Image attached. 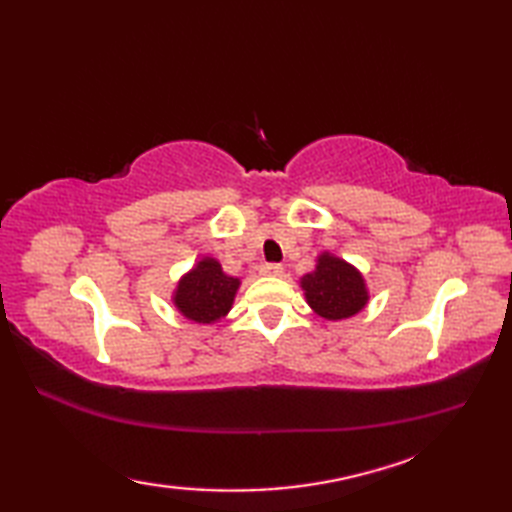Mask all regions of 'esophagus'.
Segmentation results:
<instances>
[{"label":"esophagus","mask_w":512,"mask_h":512,"mask_svg":"<svg viewBox=\"0 0 512 512\" xmlns=\"http://www.w3.org/2000/svg\"><path fill=\"white\" fill-rule=\"evenodd\" d=\"M259 273L266 275V277H279L281 273H284V266L268 262V264H262V268H259Z\"/></svg>","instance_id":"esophagus-1"}]
</instances>
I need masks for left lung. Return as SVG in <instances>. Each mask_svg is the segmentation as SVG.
Segmentation results:
<instances>
[{
	"label": "left lung",
	"mask_w": 512,
	"mask_h": 512,
	"mask_svg": "<svg viewBox=\"0 0 512 512\" xmlns=\"http://www.w3.org/2000/svg\"><path fill=\"white\" fill-rule=\"evenodd\" d=\"M301 286L310 308L330 321L352 317L367 303V290L358 270L332 255H321L314 273L303 277Z\"/></svg>",
	"instance_id": "obj_1"
}]
</instances>
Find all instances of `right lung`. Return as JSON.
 Returning <instances> with one entry per match:
<instances>
[{
  "mask_svg": "<svg viewBox=\"0 0 512 512\" xmlns=\"http://www.w3.org/2000/svg\"><path fill=\"white\" fill-rule=\"evenodd\" d=\"M239 279L226 277L215 259H202L184 277L176 290V306L184 317L198 323H213L231 310Z\"/></svg>",
  "mask_w": 512,
  "mask_h": 512,
  "instance_id": "right-lung-1",
  "label": "right lung"
}]
</instances>
